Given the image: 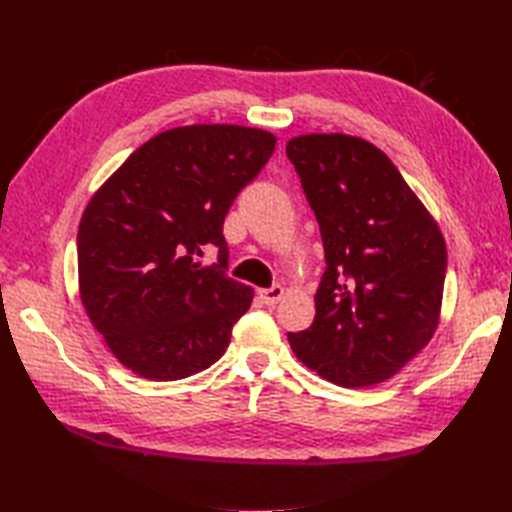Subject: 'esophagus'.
<instances>
[{
  "label": "esophagus",
  "mask_w": 512,
  "mask_h": 512,
  "mask_svg": "<svg viewBox=\"0 0 512 512\" xmlns=\"http://www.w3.org/2000/svg\"><path fill=\"white\" fill-rule=\"evenodd\" d=\"M259 297H262L264 303H277L281 297H284V286L275 284V286H270V288L259 290Z\"/></svg>",
  "instance_id": "esophagus-1"
}]
</instances>
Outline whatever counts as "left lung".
Returning <instances> with one entry per match:
<instances>
[{
    "label": "left lung",
    "mask_w": 512,
    "mask_h": 512,
    "mask_svg": "<svg viewBox=\"0 0 512 512\" xmlns=\"http://www.w3.org/2000/svg\"><path fill=\"white\" fill-rule=\"evenodd\" d=\"M325 250L308 330L292 352L321 378L369 387L391 378L436 332L447 246L394 162L363 138L310 134L286 145Z\"/></svg>",
    "instance_id": "obj_1"
}]
</instances>
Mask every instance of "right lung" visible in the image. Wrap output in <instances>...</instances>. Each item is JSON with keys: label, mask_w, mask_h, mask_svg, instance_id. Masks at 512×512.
I'll return each mask as SVG.
<instances>
[{"label": "right lung", "mask_w": 512, "mask_h": 512, "mask_svg": "<svg viewBox=\"0 0 512 512\" xmlns=\"http://www.w3.org/2000/svg\"><path fill=\"white\" fill-rule=\"evenodd\" d=\"M277 138L239 125L154 136L94 193L76 257L81 301L125 367L178 380L220 358L253 288L228 277L224 217ZM218 248V262L201 257Z\"/></svg>", "instance_id": "add662e5"}]
</instances>
